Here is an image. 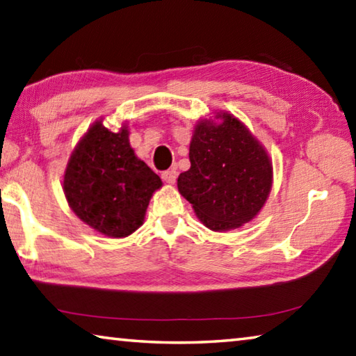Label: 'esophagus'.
<instances>
[{"label":"esophagus","instance_id":"esophagus-1","mask_svg":"<svg viewBox=\"0 0 356 356\" xmlns=\"http://www.w3.org/2000/svg\"><path fill=\"white\" fill-rule=\"evenodd\" d=\"M161 179L165 180L166 184H174L177 179V171L176 170H168L161 172Z\"/></svg>","mask_w":356,"mask_h":356}]
</instances>
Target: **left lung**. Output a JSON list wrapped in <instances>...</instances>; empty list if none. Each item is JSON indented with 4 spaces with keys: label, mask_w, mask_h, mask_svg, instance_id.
Returning a JSON list of instances; mask_svg holds the SVG:
<instances>
[{
    "label": "left lung",
    "mask_w": 356,
    "mask_h": 356,
    "mask_svg": "<svg viewBox=\"0 0 356 356\" xmlns=\"http://www.w3.org/2000/svg\"><path fill=\"white\" fill-rule=\"evenodd\" d=\"M221 122L199 121L190 143L188 171L177 188L197 218L215 232L238 229L254 219L273 186V163L240 120L216 115Z\"/></svg>",
    "instance_id": "8db88e82"
}]
</instances>
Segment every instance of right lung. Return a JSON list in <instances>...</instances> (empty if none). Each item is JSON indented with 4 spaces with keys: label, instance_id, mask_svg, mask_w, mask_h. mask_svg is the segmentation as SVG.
<instances>
[{
    "label": "right lung",
    "instance_id": "1",
    "mask_svg": "<svg viewBox=\"0 0 356 356\" xmlns=\"http://www.w3.org/2000/svg\"><path fill=\"white\" fill-rule=\"evenodd\" d=\"M161 180L129 143V131H108L96 121L74 147L63 176V193L77 218L99 234L122 238L143 224Z\"/></svg>",
    "mask_w": 356,
    "mask_h": 356
}]
</instances>
